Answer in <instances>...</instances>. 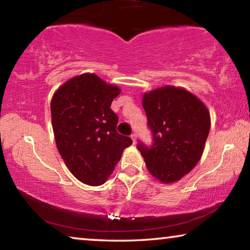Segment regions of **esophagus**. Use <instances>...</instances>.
<instances>
[{
    "label": "esophagus",
    "mask_w": 250,
    "mask_h": 250,
    "mask_svg": "<svg viewBox=\"0 0 250 250\" xmlns=\"http://www.w3.org/2000/svg\"><path fill=\"white\" fill-rule=\"evenodd\" d=\"M131 139H132L133 144H136V142H137V133H132V135H131Z\"/></svg>",
    "instance_id": "34e87169"
}]
</instances>
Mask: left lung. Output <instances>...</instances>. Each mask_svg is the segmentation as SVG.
Masks as SVG:
<instances>
[{
  "instance_id": "left-lung-1",
  "label": "left lung",
  "mask_w": 250,
  "mask_h": 250,
  "mask_svg": "<svg viewBox=\"0 0 250 250\" xmlns=\"http://www.w3.org/2000/svg\"><path fill=\"white\" fill-rule=\"evenodd\" d=\"M152 145L139 142L137 148L150 174L163 184L178 181L202 157L210 128L208 110L184 88L165 86L143 97Z\"/></svg>"
}]
</instances>
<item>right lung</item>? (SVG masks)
Wrapping results in <instances>:
<instances>
[{"label": "right lung", "instance_id": "add662e5", "mask_svg": "<svg viewBox=\"0 0 250 250\" xmlns=\"http://www.w3.org/2000/svg\"><path fill=\"white\" fill-rule=\"evenodd\" d=\"M93 73L73 77L51 102L56 147L71 173L89 186L103 185L121 159L130 137L117 132L111 103L120 94Z\"/></svg>", "mask_w": 250, "mask_h": 250}]
</instances>
